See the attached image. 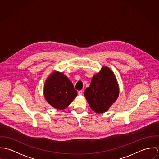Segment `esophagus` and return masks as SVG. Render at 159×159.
Masks as SVG:
<instances>
[{
	"mask_svg": "<svg viewBox=\"0 0 159 159\" xmlns=\"http://www.w3.org/2000/svg\"><path fill=\"white\" fill-rule=\"evenodd\" d=\"M83 91H79L78 92V93L79 95H83Z\"/></svg>",
	"mask_w": 159,
	"mask_h": 159,
	"instance_id": "34e87169",
	"label": "esophagus"
}]
</instances>
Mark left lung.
I'll return each mask as SVG.
<instances>
[{"mask_svg":"<svg viewBox=\"0 0 159 159\" xmlns=\"http://www.w3.org/2000/svg\"><path fill=\"white\" fill-rule=\"evenodd\" d=\"M84 96L91 109L97 113L107 111L116 101L119 88L113 71L107 66L94 75L89 87L84 91Z\"/></svg>","mask_w":159,"mask_h":159,"instance_id":"left-lung-1","label":"left lung"}]
</instances>
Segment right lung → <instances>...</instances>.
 Wrapping results in <instances>:
<instances>
[{
    "label": "right lung",
    "mask_w": 159,
    "mask_h": 159,
    "mask_svg": "<svg viewBox=\"0 0 159 159\" xmlns=\"http://www.w3.org/2000/svg\"><path fill=\"white\" fill-rule=\"evenodd\" d=\"M44 96L46 102L57 110H64L77 95L71 81L62 72L52 71L46 80Z\"/></svg>",
    "instance_id": "1"
}]
</instances>
